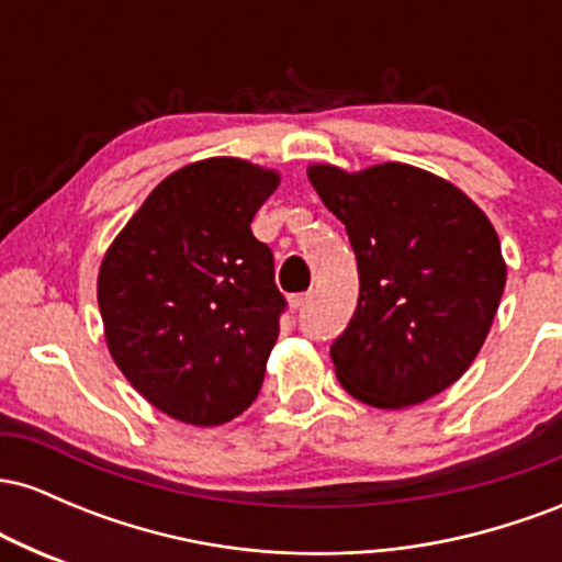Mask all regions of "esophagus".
Listing matches in <instances>:
<instances>
[{
	"mask_svg": "<svg viewBox=\"0 0 562 562\" xmlns=\"http://www.w3.org/2000/svg\"><path fill=\"white\" fill-rule=\"evenodd\" d=\"M312 295H314L312 290H308V293H295V295H290V306H293V308H303L308 301H312Z\"/></svg>",
	"mask_w": 562,
	"mask_h": 562,
	"instance_id": "1",
	"label": "esophagus"
}]
</instances>
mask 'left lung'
Returning <instances> with one entry per match:
<instances>
[{"label": "left lung", "instance_id": "obj_1", "mask_svg": "<svg viewBox=\"0 0 562 562\" xmlns=\"http://www.w3.org/2000/svg\"><path fill=\"white\" fill-rule=\"evenodd\" d=\"M357 254V312L333 340L344 389L402 409L449 389L492 327L507 267L486 214L454 184L406 164L308 169Z\"/></svg>", "mask_w": 562, "mask_h": 562}]
</instances>
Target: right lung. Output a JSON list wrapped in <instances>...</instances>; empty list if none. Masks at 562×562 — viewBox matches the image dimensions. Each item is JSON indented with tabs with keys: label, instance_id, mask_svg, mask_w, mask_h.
<instances>
[{
	"label": "right lung",
	"instance_id": "1",
	"mask_svg": "<svg viewBox=\"0 0 562 562\" xmlns=\"http://www.w3.org/2000/svg\"><path fill=\"white\" fill-rule=\"evenodd\" d=\"M277 184L274 171L240 158L184 166L147 195L102 259L108 348L173 420L222 425L259 396L288 301L250 222Z\"/></svg>",
	"mask_w": 562,
	"mask_h": 562
}]
</instances>
